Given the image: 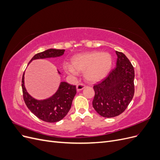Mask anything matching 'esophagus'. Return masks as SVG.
Masks as SVG:
<instances>
[{
    "label": "esophagus",
    "mask_w": 160,
    "mask_h": 160,
    "mask_svg": "<svg viewBox=\"0 0 160 160\" xmlns=\"http://www.w3.org/2000/svg\"><path fill=\"white\" fill-rule=\"evenodd\" d=\"M85 88V85L83 83H79L77 85V90L78 91H80L81 90H83Z\"/></svg>",
    "instance_id": "1"
}]
</instances>
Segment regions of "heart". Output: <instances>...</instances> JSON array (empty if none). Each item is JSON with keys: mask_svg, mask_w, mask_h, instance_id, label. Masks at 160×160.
Returning a JSON list of instances; mask_svg holds the SVG:
<instances>
[{"mask_svg": "<svg viewBox=\"0 0 160 160\" xmlns=\"http://www.w3.org/2000/svg\"><path fill=\"white\" fill-rule=\"evenodd\" d=\"M112 65V58L108 52H86L75 55L71 58V65H64L67 74L76 76L79 71H84L87 80L98 82L107 76Z\"/></svg>", "mask_w": 160, "mask_h": 160, "instance_id": "b5f03b06", "label": "heart"}]
</instances>
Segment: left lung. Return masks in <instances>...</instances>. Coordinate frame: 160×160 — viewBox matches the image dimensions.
Wrapping results in <instances>:
<instances>
[{
    "label": "left lung",
    "instance_id": "8db88e82",
    "mask_svg": "<svg viewBox=\"0 0 160 160\" xmlns=\"http://www.w3.org/2000/svg\"><path fill=\"white\" fill-rule=\"evenodd\" d=\"M116 67L93 86V107L104 118L116 117L126 109L134 95V69L123 52L116 51Z\"/></svg>",
    "mask_w": 160,
    "mask_h": 160
}]
</instances>
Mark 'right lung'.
Returning a JSON list of instances; mask_svg holds the SVG:
<instances>
[{
    "label": "right lung",
    "mask_w": 160,
    "mask_h": 160,
    "mask_svg": "<svg viewBox=\"0 0 160 160\" xmlns=\"http://www.w3.org/2000/svg\"><path fill=\"white\" fill-rule=\"evenodd\" d=\"M64 49H47L36 54L28 65L33 60L61 57L64 54ZM58 72L61 75L59 71ZM22 89L23 99L28 109L38 118L49 123L59 122L65 117L71 109L72 100L77 93L75 85L62 81L57 91L50 98L45 99H36L28 93L25 88V72L22 78Z\"/></svg>",
    "instance_id": "1"
}]
</instances>
